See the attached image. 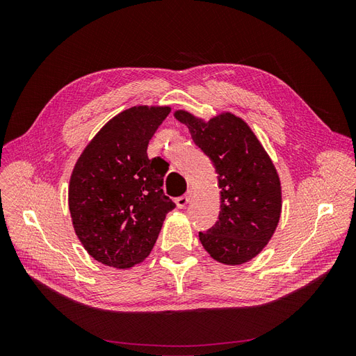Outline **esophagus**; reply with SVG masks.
Wrapping results in <instances>:
<instances>
[{
	"label": "esophagus",
	"mask_w": 356,
	"mask_h": 356,
	"mask_svg": "<svg viewBox=\"0 0 356 356\" xmlns=\"http://www.w3.org/2000/svg\"><path fill=\"white\" fill-rule=\"evenodd\" d=\"M190 199H191V191H187L184 196H179V197L177 199V207H178V208H186L187 203L190 202Z\"/></svg>",
	"instance_id": "obj_1"
}]
</instances>
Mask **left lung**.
<instances>
[{
    "instance_id": "8db88e82",
    "label": "left lung",
    "mask_w": 356,
    "mask_h": 356,
    "mask_svg": "<svg viewBox=\"0 0 356 356\" xmlns=\"http://www.w3.org/2000/svg\"><path fill=\"white\" fill-rule=\"evenodd\" d=\"M174 115L188 127L218 174L221 211L215 225L199 232L203 248L227 266L252 260L272 239L281 218V179L272 159L251 127L232 113L209 122L184 110Z\"/></svg>"
}]
</instances>
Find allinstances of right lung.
I'll return each mask as SVG.
<instances>
[{
  "label": "right lung",
  "instance_id": "right-lung-1",
  "mask_svg": "<svg viewBox=\"0 0 356 356\" xmlns=\"http://www.w3.org/2000/svg\"><path fill=\"white\" fill-rule=\"evenodd\" d=\"M169 106L138 105L113 117L83 149L68 188L75 234L96 261L129 268L152 252L166 213V161L147 147Z\"/></svg>",
  "mask_w": 356,
  "mask_h": 356
}]
</instances>
